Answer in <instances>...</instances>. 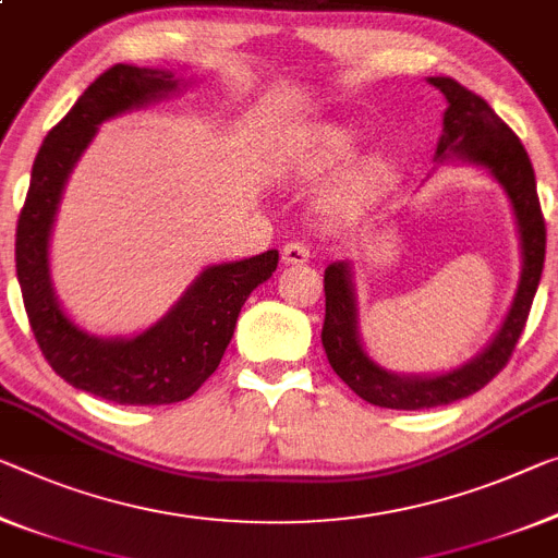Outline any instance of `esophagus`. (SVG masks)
Here are the masks:
<instances>
[{
    "label": "esophagus",
    "instance_id": "1",
    "mask_svg": "<svg viewBox=\"0 0 558 558\" xmlns=\"http://www.w3.org/2000/svg\"><path fill=\"white\" fill-rule=\"evenodd\" d=\"M308 256H312V252L304 242H287L284 250H281V262L284 264H304L308 262Z\"/></svg>",
    "mask_w": 558,
    "mask_h": 558
}]
</instances>
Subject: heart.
<instances>
[{"instance_id":"obj_1","label":"heart","mask_w":558,"mask_h":558,"mask_svg":"<svg viewBox=\"0 0 558 558\" xmlns=\"http://www.w3.org/2000/svg\"><path fill=\"white\" fill-rule=\"evenodd\" d=\"M354 147V136L344 130H329L322 134L319 140V147L314 149V157H312V167L314 169H324L333 165V161L344 159L347 154ZM391 174V165L384 157H372L366 159L362 167H359L354 174L347 179L344 184V194L347 196H362L368 194L374 190V186H379L384 179Z\"/></svg>"}]
</instances>
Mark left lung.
<instances>
[{"instance_id": "1", "label": "left lung", "mask_w": 558, "mask_h": 558, "mask_svg": "<svg viewBox=\"0 0 558 558\" xmlns=\"http://www.w3.org/2000/svg\"><path fill=\"white\" fill-rule=\"evenodd\" d=\"M428 82L449 99V109L444 114V136L436 147V157H459L484 165L504 184L513 211H517L524 271H521V284L507 322L474 362L451 374L434 376V379H401V376L384 372L364 354L356 333V306L354 294H351L349 267L344 262L329 264L324 271V296H327V314H324L322 327L324 351H327L333 372L351 391L368 404L384 409H432L484 389L509 364L513 349H517L546 256V221L536 194L534 167H531L524 144L478 94L461 87L449 76H432Z\"/></svg>"}]
</instances>
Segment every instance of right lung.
Masks as SVG:
<instances>
[{
  "mask_svg": "<svg viewBox=\"0 0 558 558\" xmlns=\"http://www.w3.org/2000/svg\"><path fill=\"white\" fill-rule=\"evenodd\" d=\"M177 87L174 74L114 64L94 80L34 159L16 221V279L29 327L49 366L74 389L114 404L159 407L190 399L225 356L246 296L277 269L279 252L209 267L165 319L134 339H97L76 329L49 284L47 242L64 182L97 126Z\"/></svg>",
  "mask_w": 558,
  "mask_h": 558,
  "instance_id": "obj_1",
  "label": "right lung"
}]
</instances>
